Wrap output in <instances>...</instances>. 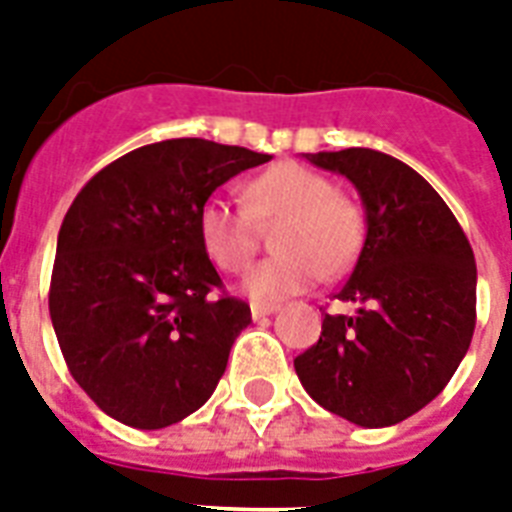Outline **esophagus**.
<instances>
[{
    "label": "esophagus",
    "instance_id": "1",
    "mask_svg": "<svg viewBox=\"0 0 512 512\" xmlns=\"http://www.w3.org/2000/svg\"><path fill=\"white\" fill-rule=\"evenodd\" d=\"M249 311H252V319L260 321V319H265V316H271V313L279 311V305H273V303H252V305H249Z\"/></svg>",
    "mask_w": 512,
    "mask_h": 512
}]
</instances>
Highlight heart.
I'll use <instances>...</instances> for the list:
<instances>
[{
    "label": "heart",
    "instance_id": "heart-1",
    "mask_svg": "<svg viewBox=\"0 0 512 512\" xmlns=\"http://www.w3.org/2000/svg\"><path fill=\"white\" fill-rule=\"evenodd\" d=\"M273 255L241 281L252 300L268 303L297 295L356 263L364 244V212L335 191L327 175L297 162H281L244 185V207L212 196L199 209V239L212 263L239 273L255 257L260 228H273Z\"/></svg>",
    "mask_w": 512,
    "mask_h": 512
}]
</instances>
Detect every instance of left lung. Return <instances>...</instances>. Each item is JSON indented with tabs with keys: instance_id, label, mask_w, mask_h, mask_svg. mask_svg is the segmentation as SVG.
Returning a JSON list of instances; mask_svg holds the SVG:
<instances>
[{
	"instance_id": "left-lung-1",
	"label": "left lung",
	"mask_w": 512,
	"mask_h": 512,
	"mask_svg": "<svg viewBox=\"0 0 512 512\" xmlns=\"http://www.w3.org/2000/svg\"><path fill=\"white\" fill-rule=\"evenodd\" d=\"M305 159L345 175L364 201L366 239L337 292L356 316H324L295 358L308 396L361 428L412 417L446 388L476 329V257L422 175L372 148Z\"/></svg>"
}]
</instances>
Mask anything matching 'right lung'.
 Segmentation results:
<instances>
[{
  "label": "right lung",
  "mask_w": 512,
  "mask_h": 512,
  "mask_svg": "<svg viewBox=\"0 0 512 512\" xmlns=\"http://www.w3.org/2000/svg\"><path fill=\"white\" fill-rule=\"evenodd\" d=\"M271 162L175 138L135 148L76 193L58 233L50 319L79 388L114 420L175 425L207 404L249 305L199 239V209L233 175Z\"/></svg>",
  "instance_id": "right-lung-1"
}]
</instances>
